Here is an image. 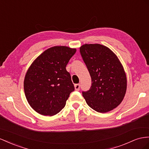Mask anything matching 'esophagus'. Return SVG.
I'll use <instances>...</instances> for the list:
<instances>
[{"instance_id": "esophagus-1", "label": "esophagus", "mask_w": 149, "mask_h": 149, "mask_svg": "<svg viewBox=\"0 0 149 149\" xmlns=\"http://www.w3.org/2000/svg\"><path fill=\"white\" fill-rule=\"evenodd\" d=\"M74 88H75V90L79 91V88H80V84H74Z\"/></svg>"}]
</instances>
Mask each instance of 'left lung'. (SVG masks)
I'll return each mask as SVG.
<instances>
[{
  "label": "left lung",
  "instance_id": "1",
  "mask_svg": "<svg viewBox=\"0 0 149 149\" xmlns=\"http://www.w3.org/2000/svg\"><path fill=\"white\" fill-rule=\"evenodd\" d=\"M79 52L91 78L90 90L82 91L88 106L100 113L117 107L127 90L126 74L118 58L99 44L83 45Z\"/></svg>",
  "mask_w": 149,
  "mask_h": 149
}]
</instances>
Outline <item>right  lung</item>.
I'll use <instances>...</instances> for the list:
<instances>
[{"mask_svg":"<svg viewBox=\"0 0 149 149\" xmlns=\"http://www.w3.org/2000/svg\"><path fill=\"white\" fill-rule=\"evenodd\" d=\"M76 51L66 46H54L39 56L27 70L24 89L30 106L42 115L53 116L65 107L74 90L66 66Z\"/></svg>","mask_w":149,"mask_h":149,"instance_id":"1","label":"right lung"}]
</instances>
